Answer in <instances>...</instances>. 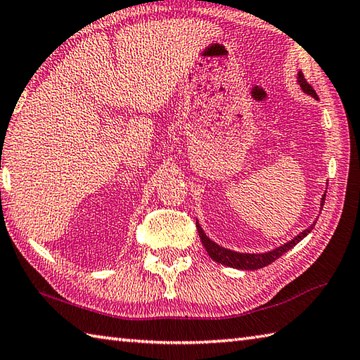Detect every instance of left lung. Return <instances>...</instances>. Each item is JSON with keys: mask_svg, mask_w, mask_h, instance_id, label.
<instances>
[{"mask_svg": "<svg viewBox=\"0 0 360 360\" xmlns=\"http://www.w3.org/2000/svg\"><path fill=\"white\" fill-rule=\"evenodd\" d=\"M297 83H300L302 92L309 94L310 97H314L318 100V96L316 92L314 91V87H311L307 79L304 78V75L301 72H297ZM324 199H326V194H323L321 198V208L324 205ZM195 227H198V232H199V236L202 240V244L203 248L207 249L208 255L212 257V259L214 262H218L221 264H226V266H230V268H236V269H260L263 266H268V264L273 263L274 260L279 259L281 255H283L287 252V250H290L293 246H296L297 243H300L302 238H306V236L311 232V229L315 227V222L311 224L310 227H307L306 230H302V232L295 236L293 240L282 244V246L276 248L273 250H269V252H263V254H243V252H235V250H230V249H226L219 246V244H216L214 241H212L208 238V236L205 235V232H203L202 227L199 226V222H195Z\"/></svg>", "mask_w": 360, "mask_h": 360, "instance_id": "obj_1", "label": "left lung"}]
</instances>
